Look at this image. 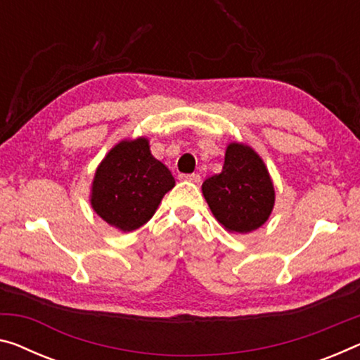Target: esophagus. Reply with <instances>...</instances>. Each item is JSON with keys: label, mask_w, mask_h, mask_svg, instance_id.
I'll return each instance as SVG.
<instances>
[{"label": "esophagus", "mask_w": 360, "mask_h": 360, "mask_svg": "<svg viewBox=\"0 0 360 360\" xmlns=\"http://www.w3.org/2000/svg\"><path fill=\"white\" fill-rule=\"evenodd\" d=\"M180 180L191 181V184H199V181H201V175L199 174H181Z\"/></svg>", "instance_id": "obj_1"}]
</instances>
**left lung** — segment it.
Returning <instances> with one entry per match:
<instances>
[{
  "label": "left lung",
  "instance_id": "left-lung-1",
  "mask_svg": "<svg viewBox=\"0 0 360 360\" xmlns=\"http://www.w3.org/2000/svg\"><path fill=\"white\" fill-rule=\"evenodd\" d=\"M202 195L214 217L231 233H250L272 214L275 190L269 170L251 146L230 143L222 172L204 180Z\"/></svg>",
  "mask_w": 360,
  "mask_h": 360
}]
</instances>
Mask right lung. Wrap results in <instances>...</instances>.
<instances>
[{"label": "right lung", "mask_w": 360, "mask_h": 360, "mask_svg": "<svg viewBox=\"0 0 360 360\" xmlns=\"http://www.w3.org/2000/svg\"><path fill=\"white\" fill-rule=\"evenodd\" d=\"M175 186L170 170L149 151L148 138L122 140L98 165L90 202L104 222L120 231L145 225Z\"/></svg>", "instance_id": "obj_1"}]
</instances>
